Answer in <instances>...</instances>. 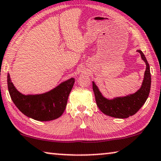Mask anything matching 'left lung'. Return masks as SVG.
<instances>
[{"label":"left lung","mask_w":161,"mask_h":161,"mask_svg":"<svg viewBox=\"0 0 161 161\" xmlns=\"http://www.w3.org/2000/svg\"><path fill=\"white\" fill-rule=\"evenodd\" d=\"M137 52L140 53L142 59L145 63L146 70L141 87L134 93L108 99L103 96L98 86L94 81H92V89L96 97V104L99 109L106 115L115 118H128L135 114L142 108L148 98L151 87L149 65L144 53L140 49L137 50Z\"/></svg>","instance_id":"obj_1"}]
</instances>
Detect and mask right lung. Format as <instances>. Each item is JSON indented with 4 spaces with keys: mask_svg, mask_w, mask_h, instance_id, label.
I'll return each instance as SVG.
<instances>
[{
    "mask_svg": "<svg viewBox=\"0 0 161 161\" xmlns=\"http://www.w3.org/2000/svg\"><path fill=\"white\" fill-rule=\"evenodd\" d=\"M74 82L75 79L71 78L48 92L25 95L15 87L9 74L7 76L8 92L14 103L22 114L38 121L53 120L63 114Z\"/></svg>",
    "mask_w": 161,
    "mask_h": 161,
    "instance_id": "obj_1",
    "label": "right lung"
}]
</instances>
